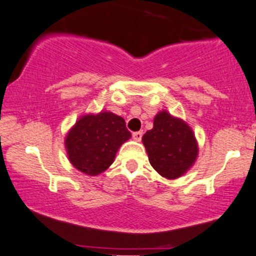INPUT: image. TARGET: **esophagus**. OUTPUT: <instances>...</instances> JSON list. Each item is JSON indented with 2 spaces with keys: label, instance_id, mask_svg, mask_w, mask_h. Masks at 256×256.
<instances>
[{
  "label": "esophagus",
  "instance_id": "obj_1",
  "mask_svg": "<svg viewBox=\"0 0 256 256\" xmlns=\"http://www.w3.org/2000/svg\"><path fill=\"white\" fill-rule=\"evenodd\" d=\"M142 130L134 132V133H133V139L136 140V142H140V140H142Z\"/></svg>",
  "mask_w": 256,
  "mask_h": 256
}]
</instances>
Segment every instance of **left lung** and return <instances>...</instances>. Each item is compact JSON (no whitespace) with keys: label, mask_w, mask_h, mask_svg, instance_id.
<instances>
[{"label":"left lung","mask_w":256,"mask_h":256,"mask_svg":"<svg viewBox=\"0 0 256 256\" xmlns=\"http://www.w3.org/2000/svg\"><path fill=\"white\" fill-rule=\"evenodd\" d=\"M148 160L157 173L166 179H176L194 166L198 145L188 123L160 111L154 120V128L142 136Z\"/></svg>","instance_id":"obj_1"}]
</instances>
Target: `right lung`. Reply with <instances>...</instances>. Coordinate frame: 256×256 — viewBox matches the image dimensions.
I'll return each instance as SVG.
<instances>
[{
  "label": "right lung",
  "instance_id": "add662e5",
  "mask_svg": "<svg viewBox=\"0 0 256 256\" xmlns=\"http://www.w3.org/2000/svg\"><path fill=\"white\" fill-rule=\"evenodd\" d=\"M132 136L122 117L108 111L84 114L65 138L68 160L87 175H98L114 163L116 152Z\"/></svg>",
  "mask_w": 256,
  "mask_h": 256
}]
</instances>
